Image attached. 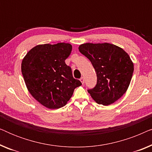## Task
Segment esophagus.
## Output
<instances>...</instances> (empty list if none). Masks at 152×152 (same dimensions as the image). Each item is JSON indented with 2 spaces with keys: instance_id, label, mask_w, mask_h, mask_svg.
<instances>
[{
  "instance_id": "obj_1",
  "label": "esophagus",
  "mask_w": 152,
  "mask_h": 152,
  "mask_svg": "<svg viewBox=\"0 0 152 152\" xmlns=\"http://www.w3.org/2000/svg\"><path fill=\"white\" fill-rule=\"evenodd\" d=\"M80 82H82V84H84V77H83L80 79Z\"/></svg>"
}]
</instances>
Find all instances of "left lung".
<instances>
[{
  "label": "left lung",
  "instance_id": "left-lung-1",
  "mask_svg": "<svg viewBox=\"0 0 152 152\" xmlns=\"http://www.w3.org/2000/svg\"><path fill=\"white\" fill-rule=\"evenodd\" d=\"M79 50L90 60L97 74V84L88 90L99 104L108 106L120 99L129 86L134 63L121 48L109 43H86Z\"/></svg>",
  "mask_w": 152,
  "mask_h": 152
}]
</instances>
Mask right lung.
<instances>
[{"label": "right lung", "instance_id": "right-lung-1", "mask_svg": "<svg viewBox=\"0 0 152 152\" xmlns=\"http://www.w3.org/2000/svg\"><path fill=\"white\" fill-rule=\"evenodd\" d=\"M72 51L70 43L37 45L22 60L21 72L32 96L50 109L63 107L75 88L82 85L73 78L70 66L65 63Z\"/></svg>", "mask_w": 152, "mask_h": 152}]
</instances>
